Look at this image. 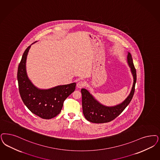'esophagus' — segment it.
Here are the masks:
<instances>
[{
  "label": "esophagus",
  "instance_id": "obj_1",
  "mask_svg": "<svg viewBox=\"0 0 160 160\" xmlns=\"http://www.w3.org/2000/svg\"><path fill=\"white\" fill-rule=\"evenodd\" d=\"M85 86V83L83 81H79L77 83V87L78 88H81Z\"/></svg>",
  "mask_w": 160,
  "mask_h": 160
}]
</instances>
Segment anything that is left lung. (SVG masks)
<instances>
[{"instance_id": "1", "label": "left lung", "mask_w": 160, "mask_h": 160, "mask_svg": "<svg viewBox=\"0 0 160 160\" xmlns=\"http://www.w3.org/2000/svg\"><path fill=\"white\" fill-rule=\"evenodd\" d=\"M127 62L131 68L133 82L130 93L127 98L120 104L113 106H107L100 103L95 99L93 96L86 88H82V107L83 115L88 121L102 123L112 121L119 116L131 101L135 92V86L137 81V72L134 67L132 55L130 52H128Z\"/></svg>"}]
</instances>
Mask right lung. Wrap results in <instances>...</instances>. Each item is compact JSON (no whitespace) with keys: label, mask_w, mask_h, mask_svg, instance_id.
<instances>
[{"label":"right lung","mask_w":160,"mask_h":160,"mask_svg":"<svg viewBox=\"0 0 160 160\" xmlns=\"http://www.w3.org/2000/svg\"><path fill=\"white\" fill-rule=\"evenodd\" d=\"M31 45L25 51L18 67L19 91L23 102L29 110L42 119H50L60 113L64 101L75 90L76 83L60 85L48 89L36 87L28 78L26 69L27 58Z\"/></svg>","instance_id":"add662e5"}]
</instances>
